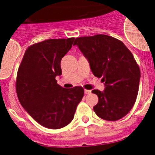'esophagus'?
I'll return each mask as SVG.
<instances>
[{
    "mask_svg": "<svg viewBox=\"0 0 155 155\" xmlns=\"http://www.w3.org/2000/svg\"><path fill=\"white\" fill-rule=\"evenodd\" d=\"M91 93V90H84V94H90Z\"/></svg>",
    "mask_w": 155,
    "mask_h": 155,
    "instance_id": "1",
    "label": "esophagus"
}]
</instances>
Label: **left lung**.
Returning <instances> with one entry per match:
<instances>
[{
  "mask_svg": "<svg viewBox=\"0 0 155 155\" xmlns=\"http://www.w3.org/2000/svg\"><path fill=\"white\" fill-rule=\"evenodd\" d=\"M74 45L87 59L93 74L105 82L103 91H92L98 97L94 113L109 121L124 117L136 102L140 79L131 52L120 40L102 34L76 38Z\"/></svg>",
  "mask_w": 155,
  "mask_h": 155,
  "instance_id": "left-lung-1",
  "label": "left lung"
}]
</instances>
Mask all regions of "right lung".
<instances>
[{"mask_svg": "<svg viewBox=\"0 0 155 155\" xmlns=\"http://www.w3.org/2000/svg\"><path fill=\"white\" fill-rule=\"evenodd\" d=\"M74 38L52 39L35 43L25 50L19 66L16 91L19 102L40 125L61 129L74 119L77 106L84 96V89H70L57 84L61 61L71 50Z\"/></svg>", "mask_w": 155, "mask_h": 155, "instance_id": "obj_1", "label": "right lung"}]
</instances>
